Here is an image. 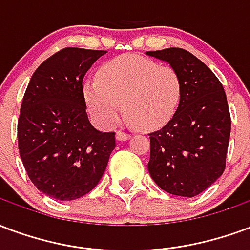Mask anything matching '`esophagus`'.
<instances>
[{"label":"esophagus","instance_id":"1","mask_svg":"<svg viewBox=\"0 0 250 250\" xmlns=\"http://www.w3.org/2000/svg\"><path fill=\"white\" fill-rule=\"evenodd\" d=\"M116 138H117L118 141H126V140L130 138V134L126 132H124V130H118V132L116 133Z\"/></svg>","mask_w":250,"mask_h":250}]
</instances>
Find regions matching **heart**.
I'll return each mask as SVG.
<instances>
[{
  "label": "heart",
  "mask_w": 250,
  "mask_h": 250,
  "mask_svg": "<svg viewBox=\"0 0 250 250\" xmlns=\"http://www.w3.org/2000/svg\"><path fill=\"white\" fill-rule=\"evenodd\" d=\"M86 105L101 126L118 121L120 104L129 123L141 130L167 125L177 112L183 83L177 72L140 56H120L98 69L97 80L83 83Z\"/></svg>",
  "instance_id": "obj_1"
}]
</instances>
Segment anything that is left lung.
Returning a JSON list of instances; mask_svg holds the SVG:
<instances>
[{
  "label": "left lung",
  "instance_id": "8db88e82",
  "mask_svg": "<svg viewBox=\"0 0 250 250\" xmlns=\"http://www.w3.org/2000/svg\"><path fill=\"white\" fill-rule=\"evenodd\" d=\"M170 63L183 83V97L169 123L149 134L147 169L165 192L194 197L210 187L227 165L230 113L214 73L181 48L146 52Z\"/></svg>",
  "mask_w": 250,
  "mask_h": 250
}]
</instances>
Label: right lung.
Returning a JSON list of instances; mask_svg holds the SVG:
<instances>
[{
	"label": "right lung",
	"instance_id": "right-lung-1",
	"mask_svg": "<svg viewBox=\"0 0 250 250\" xmlns=\"http://www.w3.org/2000/svg\"><path fill=\"white\" fill-rule=\"evenodd\" d=\"M106 50L63 48L30 78L17 124L18 150L30 181L60 201L94 189L116 147V133L89 123L83 80Z\"/></svg>",
	"mask_w": 250,
	"mask_h": 250
}]
</instances>
